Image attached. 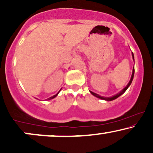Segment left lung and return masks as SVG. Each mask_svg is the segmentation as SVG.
<instances>
[{
    "mask_svg": "<svg viewBox=\"0 0 153 153\" xmlns=\"http://www.w3.org/2000/svg\"><path fill=\"white\" fill-rule=\"evenodd\" d=\"M132 57H133V59H134V54H133V53H132ZM134 68H133V71H132V75H131V79H130V80H129V83L127 84V86H126L125 88H124L123 89L122 91H121L119 93V94H117V95H115V96H112V97H108V98H106V97H103V96H99V95H98V94H95V93L92 92V91H91V94H92L93 95H94V96H96V97L99 98V99H103V100H106V101H112V100H114V99H117V98H118L119 96H120L121 95L124 94V93L125 92V91H126V90H127V89L128 88H129V85H131V82H132L133 78H134Z\"/></svg>",
    "mask_w": 153,
    "mask_h": 153,
    "instance_id": "obj_1",
    "label": "left lung"
}]
</instances>
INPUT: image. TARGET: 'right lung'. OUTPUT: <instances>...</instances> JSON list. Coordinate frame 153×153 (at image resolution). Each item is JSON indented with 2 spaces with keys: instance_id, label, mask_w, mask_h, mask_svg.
I'll return each instance as SVG.
<instances>
[{
  "instance_id": "obj_1",
  "label": "right lung",
  "mask_w": 153,
  "mask_h": 153,
  "mask_svg": "<svg viewBox=\"0 0 153 153\" xmlns=\"http://www.w3.org/2000/svg\"><path fill=\"white\" fill-rule=\"evenodd\" d=\"M58 92V93H59ZM58 93H57V94H56V95H54V96H52V97H50V98H49V99H47V100H50V99H54V97H56V96H57V94H58Z\"/></svg>"
}]
</instances>
